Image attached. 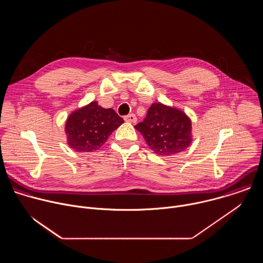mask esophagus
<instances>
[{
	"label": "esophagus",
	"instance_id": "obj_1",
	"mask_svg": "<svg viewBox=\"0 0 263 263\" xmlns=\"http://www.w3.org/2000/svg\"><path fill=\"white\" fill-rule=\"evenodd\" d=\"M125 121L128 123H136L137 122V118L135 117V115H129L127 117H125Z\"/></svg>",
	"mask_w": 263,
	"mask_h": 263
}]
</instances>
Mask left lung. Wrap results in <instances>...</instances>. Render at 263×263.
Returning <instances> with one entry per match:
<instances>
[{"instance_id": "8db88e82", "label": "left lung", "mask_w": 263, "mask_h": 263, "mask_svg": "<svg viewBox=\"0 0 263 263\" xmlns=\"http://www.w3.org/2000/svg\"><path fill=\"white\" fill-rule=\"evenodd\" d=\"M135 129L146 144L159 156H173L189 147L193 141L192 120L184 111L162 103H153L145 119Z\"/></svg>"}]
</instances>
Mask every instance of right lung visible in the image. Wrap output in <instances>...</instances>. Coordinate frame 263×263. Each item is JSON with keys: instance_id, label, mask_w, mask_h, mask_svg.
Listing matches in <instances>:
<instances>
[{"instance_id": "1", "label": "right lung", "mask_w": 263, "mask_h": 263, "mask_svg": "<svg viewBox=\"0 0 263 263\" xmlns=\"http://www.w3.org/2000/svg\"><path fill=\"white\" fill-rule=\"evenodd\" d=\"M123 123L124 120L114 109H105L92 101L67 117V144L76 152H95Z\"/></svg>"}]
</instances>
